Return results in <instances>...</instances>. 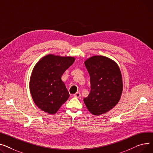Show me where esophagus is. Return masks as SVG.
<instances>
[{
    "instance_id": "1",
    "label": "esophagus",
    "mask_w": 153,
    "mask_h": 153,
    "mask_svg": "<svg viewBox=\"0 0 153 153\" xmlns=\"http://www.w3.org/2000/svg\"><path fill=\"white\" fill-rule=\"evenodd\" d=\"M74 96L75 97H80L81 94H80V93L77 92V93H76L75 94H74Z\"/></svg>"
}]
</instances>
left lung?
Masks as SVG:
<instances>
[{
  "label": "left lung",
  "instance_id": "8db88e82",
  "mask_svg": "<svg viewBox=\"0 0 153 153\" xmlns=\"http://www.w3.org/2000/svg\"><path fill=\"white\" fill-rule=\"evenodd\" d=\"M90 76L91 91L83 101L94 115L109 111L119 102L123 90L121 71L113 60L94 56L85 60Z\"/></svg>",
  "mask_w": 153,
  "mask_h": 153
}]
</instances>
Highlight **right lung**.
<instances>
[{"mask_svg": "<svg viewBox=\"0 0 153 153\" xmlns=\"http://www.w3.org/2000/svg\"><path fill=\"white\" fill-rule=\"evenodd\" d=\"M74 57L49 54L41 58L34 67L30 80V91L39 108L55 114L70 96L61 78L74 64Z\"/></svg>", "mask_w": 153, "mask_h": 153, "instance_id": "add662e5", "label": "right lung"}]
</instances>
